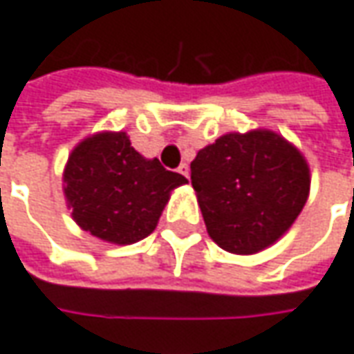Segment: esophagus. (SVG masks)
I'll return each instance as SVG.
<instances>
[{"label":"esophagus","instance_id":"1","mask_svg":"<svg viewBox=\"0 0 354 354\" xmlns=\"http://www.w3.org/2000/svg\"><path fill=\"white\" fill-rule=\"evenodd\" d=\"M178 172H180V174H182V176L189 178V166L186 165V162H182V165L178 166Z\"/></svg>","mask_w":354,"mask_h":354}]
</instances>
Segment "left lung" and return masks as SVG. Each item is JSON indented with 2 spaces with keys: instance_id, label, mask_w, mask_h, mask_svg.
Segmentation results:
<instances>
[{
  "instance_id": "8db88e82",
  "label": "left lung",
  "mask_w": 354,
  "mask_h": 354,
  "mask_svg": "<svg viewBox=\"0 0 354 354\" xmlns=\"http://www.w3.org/2000/svg\"><path fill=\"white\" fill-rule=\"evenodd\" d=\"M192 186L209 237L227 252L274 245L310 196V165L270 129L225 133L192 160Z\"/></svg>"
}]
</instances>
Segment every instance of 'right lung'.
<instances>
[{"instance_id":"1","label":"right lung","mask_w":354,"mask_h":354,"mask_svg":"<svg viewBox=\"0 0 354 354\" xmlns=\"http://www.w3.org/2000/svg\"><path fill=\"white\" fill-rule=\"evenodd\" d=\"M188 180L139 154L123 131H102L72 149L62 189L80 229L111 245L153 233L172 189Z\"/></svg>"}]
</instances>
